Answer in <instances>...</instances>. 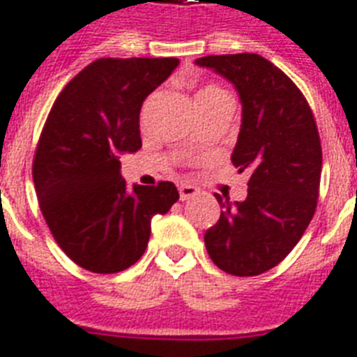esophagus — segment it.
Listing matches in <instances>:
<instances>
[{
	"instance_id": "1",
	"label": "esophagus",
	"mask_w": 357,
	"mask_h": 357,
	"mask_svg": "<svg viewBox=\"0 0 357 357\" xmlns=\"http://www.w3.org/2000/svg\"><path fill=\"white\" fill-rule=\"evenodd\" d=\"M178 193H181V201H188V199L195 197L197 193H199V190H197L195 186H190V184H182V186L178 188Z\"/></svg>"
}]
</instances>
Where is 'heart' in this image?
<instances>
[{
  "label": "heart",
  "instance_id": "heart-1",
  "mask_svg": "<svg viewBox=\"0 0 357 357\" xmlns=\"http://www.w3.org/2000/svg\"><path fill=\"white\" fill-rule=\"evenodd\" d=\"M219 96H227L225 90H221L219 86L215 84H208V86L201 88L199 92H197V102L199 101H204V99H212V98H219Z\"/></svg>",
  "mask_w": 357,
  "mask_h": 357
}]
</instances>
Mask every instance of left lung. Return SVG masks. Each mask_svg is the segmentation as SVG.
<instances>
[{
    "label": "left lung",
    "instance_id": "obj_1",
    "mask_svg": "<svg viewBox=\"0 0 357 357\" xmlns=\"http://www.w3.org/2000/svg\"><path fill=\"white\" fill-rule=\"evenodd\" d=\"M195 64L238 90L243 110L232 164L250 175L245 201L215 193L223 210L204 245L228 275H261L291 252L317 208L323 167L317 125L295 82L264 56L210 55Z\"/></svg>",
    "mask_w": 357,
    "mask_h": 357
}]
</instances>
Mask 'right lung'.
I'll return each instance as SVG.
<instances>
[{"mask_svg":"<svg viewBox=\"0 0 357 357\" xmlns=\"http://www.w3.org/2000/svg\"><path fill=\"white\" fill-rule=\"evenodd\" d=\"M178 59H98L53 102L33 160L45 223L82 269H129L149 243L151 219L176 201L173 182L127 186L121 153L142 147L139 110Z\"/></svg>","mask_w":357,"mask_h":357,"instance_id":"add662e5","label":"right lung"}]
</instances>
